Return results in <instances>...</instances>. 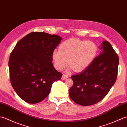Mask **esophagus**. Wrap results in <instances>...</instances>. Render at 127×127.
<instances>
[{
  "label": "esophagus",
  "mask_w": 127,
  "mask_h": 127,
  "mask_svg": "<svg viewBox=\"0 0 127 127\" xmlns=\"http://www.w3.org/2000/svg\"><path fill=\"white\" fill-rule=\"evenodd\" d=\"M67 78H68V75H66L65 74H63V75H62V80H65L67 79Z\"/></svg>",
  "instance_id": "1"
}]
</instances>
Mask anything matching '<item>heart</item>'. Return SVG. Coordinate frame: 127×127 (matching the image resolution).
Wrapping results in <instances>:
<instances>
[{"label":"heart","instance_id":"heart-1","mask_svg":"<svg viewBox=\"0 0 127 127\" xmlns=\"http://www.w3.org/2000/svg\"><path fill=\"white\" fill-rule=\"evenodd\" d=\"M58 50L52 53L55 68L62 70L68 64L69 69L76 73L83 71L90 66L98 53V46L95 42L77 38L65 40L59 45Z\"/></svg>","mask_w":127,"mask_h":127}]
</instances>
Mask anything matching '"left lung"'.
Returning a JSON list of instances; mask_svg holds the SVG:
<instances>
[{
    "mask_svg": "<svg viewBox=\"0 0 127 127\" xmlns=\"http://www.w3.org/2000/svg\"><path fill=\"white\" fill-rule=\"evenodd\" d=\"M99 48V55L91 65L71 77L74 83L69 89V95L75 102L82 106H90L101 101L117 79L118 55L107 41H104Z\"/></svg>",
    "mask_w": 127,
    "mask_h": 127,
    "instance_id": "8db88e82",
    "label": "left lung"
}]
</instances>
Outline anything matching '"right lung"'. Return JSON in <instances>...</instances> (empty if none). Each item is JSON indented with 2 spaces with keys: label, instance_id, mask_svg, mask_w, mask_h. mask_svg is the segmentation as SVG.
I'll use <instances>...</instances> for the list:
<instances>
[{
  "label": "right lung",
  "instance_id": "1",
  "mask_svg": "<svg viewBox=\"0 0 127 127\" xmlns=\"http://www.w3.org/2000/svg\"><path fill=\"white\" fill-rule=\"evenodd\" d=\"M62 37L44 32H32L19 41L9 61L10 81L24 101L36 104L48 95L53 83L62 74L54 68L52 53Z\"/></svg>",
  "mask_w": 127,
  "mask_h": 127
}]
</instances>
